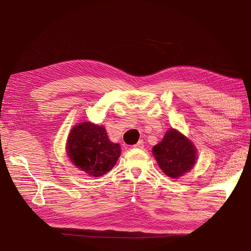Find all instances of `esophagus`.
<instances>
[{
	"mask_svg": "<svg viewBox=\"0 0 251 251\" xmlns=\"http://www.w3.org/2000/svg\"><path fill=\"white\" fill-rule=\"evenodd\" d=\"M145 144V142L144 141H142V140H139L138 142H137V144L134 146L135 147V148H138V149H142V148H144V145Z\"/></svg>",
	"mask_w": 251,
	"mask_h": 251,
	"instance_id": "34e87169",
	"label": "esophagus"
}]
</instances>
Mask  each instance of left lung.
<instances>
[{"instance_id":"obj_1","label":"left lung","mask_w":251,"mask_h":251,"mask_svg":"<svg viewBox=\"0 0 251 251\" xmlns=\"http://www.w3.org/2000/svg\"><path fill=\"white\" fill-rule=\"evenodd\" d=\"M159 166L172 178H177L194 168L196 148L184 135L171 128L163 140L152 149Z\"/></svg>"}]
</instances>
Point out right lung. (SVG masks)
I'll use <instances>...</instances> for the list:
<instances>
[{
	"instance_id": "1",
	"label": "right lung",
	"mask_w": 251,
	"mask_h": 251,
	"mask_svg": "<svg viewBox=\"0 0 251 251\" xmlns=\"http://www.w3.org/2000/svg\"><path fill=\"white\" fill-rule=\"evenodd\" d=\"M66 149L73 164L93 177L111 171L121 154L120 145L110 141L104 127L90 122L74 127Z\"/></svg>"
}]
</instances>
